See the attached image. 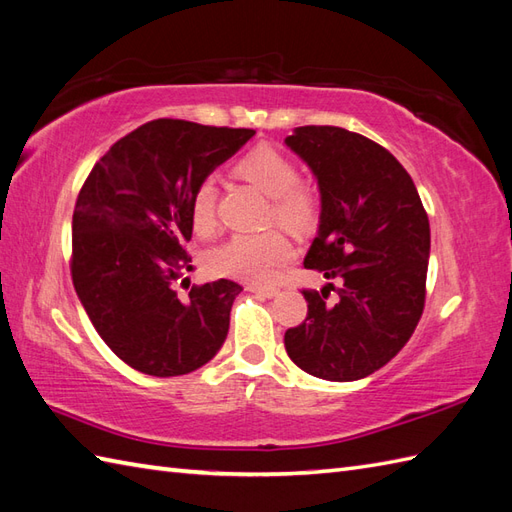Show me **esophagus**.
I'll use <instances>...</instances> for the list:
<instances>
[{"label": "esophagus", "mask_w": 512, "mask_h": 512, "mask_svg": "<svg viewBox=\"0 0 512 512\" xmlns=\"http://www.w3.org/2000/svg\"><path fill=\"white\" fill-rule=\"evenodd\" d=\"M248 290L259 294V296H264V299H272V296H277V292H279L275 285H257V283L248 285Z\"/></svg>", "instance_id": "obj_1"}]
</instances>
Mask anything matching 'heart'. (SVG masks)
<instances>
[{
    "label": "heart",
    "mask_w": 512,
    "mask_h": 512,
    "mask_svg": "<svg viewBox=\"0 0 512 512\" xmlns=\"http://www.w3.org/2000/svg\"><path fill=\"white\" fill-rule=\"evenodd\" d=\"M233 172L270 198V209L266 213L268 220H277L296 231L307 229L316 220L318 196L312 185L299 181V168L288 154L272 146H257L235 163ZM216 205V183L211 178H202L187 202L189 227L202 240L218 231ZM292 255L294 248L290 237L281 229H266L233 235L227 244L209 253L207 266L216 275L266 281L285 261H290Z\"/></svg>",
    "instance_id": "b5f03b06"
}]
</instances>
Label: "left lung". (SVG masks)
Wrapping results in <instances>:
<instances>
[{
    "mask_svg": "<svg viewBox=\"0 0 512 512\" xmlns=\"http://www.w3.org/2000/svg\"><path fill=\"white\" fill-rule=\"evenodd\" d=\"M285 144L320 189L318 235L303 264L340 281L303 290L307 318L285 331V351L305 373L353 382L395 358L419 325L430 220L410 174L368 137L301 126ZM329 289L339 292L336 304L326 303Z\"/></svg>",
    "mask_w": 512,
    "mask_h": 512,
    "instance_id": "obj_1",
    "label": "left lung"
}]
</instances>
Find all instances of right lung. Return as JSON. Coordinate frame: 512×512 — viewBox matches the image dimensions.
<instances>
[{"mask_svg": "<svg viewBox=\"0 0 512 512\" xmlns=\"http://www.w3.org/2000/svg\"><path fill=\"white\" fill-rule=\"evenodd\" d=\"M255 135L251 128L152 120L93 165L71 220V279L109 349L154 377L192 373L220 351L242 285L174 281L192 270L187 202L194 187Z\"/></svg>", "mask_w": 512, "mask_h": 512, "instance_id": "right-lung-1", "label": "right lung"}]
</instances>
